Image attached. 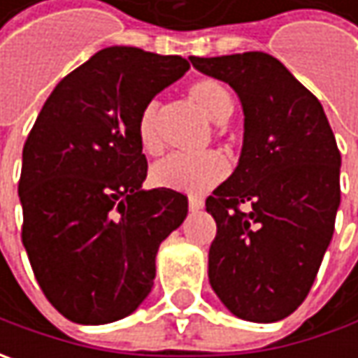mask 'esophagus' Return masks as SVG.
<instances>
[{
	"label": "esophagus",
	"mask_w": 358,
	"mask_h": 358,
	"mask_svg": "<svg viewBox=\"0 0 358 358\" xmlns=\"http://www.w3.org/2000/svg\"><path fill=\"white\" fill-rule=\"evenodd\" d=\"M201 207H203V199L191 195V197H189V209H191V211H199Z\"/></svg>",
	"instance_id": "1"
}]
</instances>
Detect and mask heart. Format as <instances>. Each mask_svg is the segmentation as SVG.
<instances>
[{
	"label": "heart",
	"instance_id": "b5f03b06",
	"mask_svg": "<svg viewBox=\"0 0 358 358\" xmlns=\"http://www.w3.org/2000/svg\"><path fill=\"white\" fill-rule=\"evenodd\" d=\"M189 97L197 103L205 117L213 123H223L233 111V97L229 90L217 79L205 77L189 85ZM159 103L147 101L137 119V137L145 153L159 155L163 141L157 129ZM227 175V161L219 153H203V155H169L159 161L151 169L153 183L165 189L199 195L207 189L217 185Z\"/></svg>",
	"mask_w": 358,
	"mask_h": 358
}]
</instances>
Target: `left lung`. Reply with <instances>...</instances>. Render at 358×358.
I'll use <instances>...</instances> for the list:
<instances>
[{
  "label": "left lung",
  "mask_w": 358,
  "mask_h": 358,
  "mask_svg": "<svg viewBox=\"0 0 358 358\" xmlns=\"http://www.w3.org/2000/svg\"><path fill=\"white\" fill-rule=\"evenodd\" d=\"M189 59L229 83L245 115L239 165L205 201L217 223L209 282L235 317L281 321L309 295L333 239L341 205L335 135L319 99L273 55Z\"/></svg>",
  "instance_id": "obj_1"
}]
</instances>
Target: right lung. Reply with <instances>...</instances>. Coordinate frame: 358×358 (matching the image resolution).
<instances>
[{
  "label": "right lung",
  "mask_w": 358,
  "mask_h": 358,
  "mask_svg": "<svg viewBox=\"0 0 358 358\" xmlns=\"http://www.w3.org/2000/svg\"><path fill=\"white\" fill-rule=\"evenodd\" d=\"M189 69L179 55L105 48L51 91L23 145L21 241L43 295L65 319L105 324L151 293L159 245L187 197L145 191L137 119Z\"/></svg>",
  "instance_id": "add662e5"
}]
</instances>
